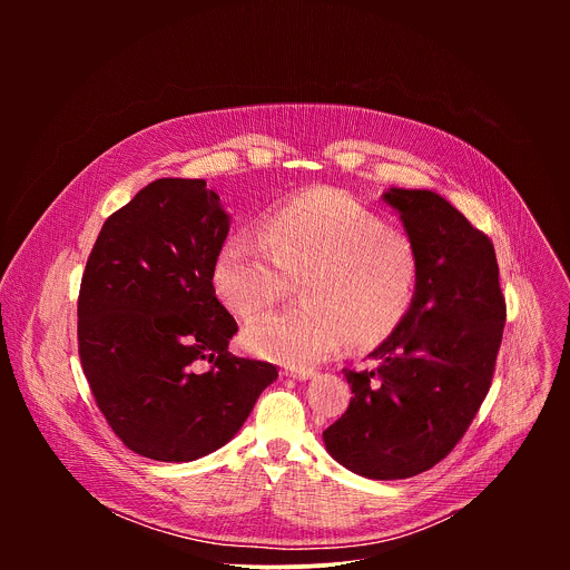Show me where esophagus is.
Here are the masks:
<instances>
[{
  "label": "esophagus",
  "instance_id": "1",
  "mask_svg": "<svg viewBox=\"0 0 570 570\" xmlns=\"http://www.w3.org/2000/svg\"><path fill=\"white\" fill-rule=\"evenodd\" d=\"M282 374L291 376V379H297V381H308L315 374V370H311V367H284Z\"/></svg>",
  "mask_w": 570,
  "mask_h": 570
}]
</instances>
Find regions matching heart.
I'll return each instance as SVG.
<instances>
[{
	"label": "heart",
	"instance_id": "obj_1",
	"mask_svg": "<svg viewBox=\"0 0 570 570\" xmlns=\"http://www.w3.org/2000/svg\"><path fill=\"white\" fill-rule=\"evenodd\" d=\"M266 236L232 232L214 259V286L240 317H255L299 282L304 304L253 322L246 347L291 367L330 358L345 341L374 347L411 308L417 253L403 232L354 196L308 189L264 220Z\"/></svg>",
	"mask_w": 570,
	"mask_h": 570
}]
</instances>
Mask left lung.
I'll use <instances>...</instances> for the list:
<instances>
[{
	"instance_id": "obj_1",
	"label": "left lung",
	"mask_w": 570,
	"mask_h": 570,
	"mask_svg": "<svg viewBox=\"0 0 570 570\" xmlns=\"http://www.w3.org/2000/svg\"><path fill=\"white\" fill-rule=\"evenodd\" d=\"M413 240L417 284L396 332L343 370L347 413L322 433L330 455L372 480H401L451 453L490 392L505 327L492 240L431 189L381 194Z\"/></svg>"
}]
</instances>
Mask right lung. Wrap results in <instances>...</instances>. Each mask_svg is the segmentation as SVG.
Wrapping results in <instances>:
<instances>
[{"label": "right lung", "mask_w": 570, "mask_h": 570, "mask_svg": "<svg viewBox=\"0 0 570 570\" xmlns=\"http://www.w3.org/2000/svg\"><path fill=\"white\" fill-rule=\"evenodd\" d=\"M229 223L205 180L159 178L104 223L90 253L80 363L112 431L144 458L214 453L277 379L275 365L227 352L236 320L212 279Z\"/></svg>", "instance_id": "1"}]
</instances>
